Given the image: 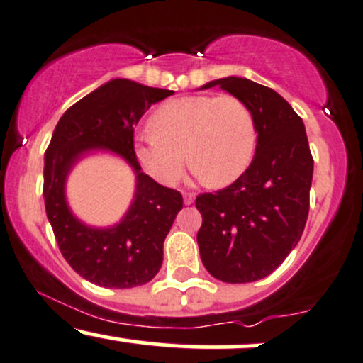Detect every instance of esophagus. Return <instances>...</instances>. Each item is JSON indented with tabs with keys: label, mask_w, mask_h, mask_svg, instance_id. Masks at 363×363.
Listing matches in <instances>:
<instances>
[{
	"label": "esophagus",
	"mask_w": 363,
	"mask_h": 363,
	"mask_svg": "<svg viewBox=\"0 0 363 363\" xmlns=\"http://www.w3.org/2000/svg\"><path fill=\"white\" fill-rule=\"evenodd\" d=\"M194 200H195V194H191V191H186V194L183 195V202H185V206L194 203Z\"/></svg>",
	"instance_id": "1"
}]
</instances>
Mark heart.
I'll list each match as a JSON object with an SVG mask.
<instances>
[{"instance_id": "b5f03b06", "label": "heart", "mask_w": 363, "mask_h": 363, "mask_svg": "<svg viewBox=\"0 0 363 363\" xmlns=\"http://www.w3.org/2000/svg\"><path fill=\"white\" fill-rule=\"evenodd\" d=\"M149 123L152 132L135 140V156L163 185L180 180L186 157L207 185H228L246 172L257 147L253 113L231 95L174 98L161 105Z\"/></svg>"}]
</instances>
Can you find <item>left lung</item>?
Segmentation results:
<instances>
[{
  "instance_id": "left-lung-1",
  "label": "left lung",
  "mask_w": 363,
  "mask_h": 363,
  "mask_svg": "<svg viewBox=\"0 0 363 363\" xmlns=\"http://www.w3.org/2000/svg\"><path fill=\"white\" fill-rule=\"evenodd\" d=\"M219 84L248 105L257 123V152L236 182L199 194L200 258L225 284L265 279L299 242L309 214L313 155L302 118L279 93L246 78Z\"/></svg>"
}]
</instances>
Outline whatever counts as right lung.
I'll return each instance as SVG.
<instances>
[{"mask_svg":"<svg viewBox=\"0 0 363 363\" xmlns=\"http://www.w3.org/2000/svg\"><path fill=\"white\" fill-rule=\"evenodd\" d=\"M173 95L130 79H112L64 112L44 163L45 212L64 259L91 284L130 289L151 282L163 263V245L183 207L178 190L166 189L140 172L134 125L156 101ZM106 147L125 157L138 173L136 199L123 223L110 230L86 228L63 200V180L89 148Z\"/></svg>","mask_w":363,"mask_h":363,"instance_id":"1","label":"right lung"}]
</instances>
